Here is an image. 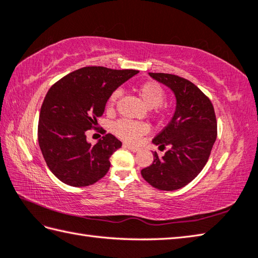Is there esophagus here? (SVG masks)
I'll return each mask as SVG.
<instances>
[{"label":"esophagus","instance_id":"1","mask_svg":"<svg viewBox=\"0 0 258 258\" xmlns=\"http://www.w3.org/2000/svg\"><path fill=\"white\" fill-rule=\"evenodd\" d=\"M124 148L128 149L130 151H132V152H138V151L140 150V149L138 148V146H133V145L127 144V143H124Z\"/></svg>","mask_w":258,"mask_h":258}]
</instances>
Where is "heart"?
Returning <instances> with one entry per match:
<instances>
[{
  "label": "heart",
  "mask_w": 258,
  "mask_h": 258,
  "mask_svg": "<svg viewBox=\"0 0 258 258\" xmlns=\"http://www.w3.org/2000/svg\"><path fill=\"white\" fill-rule=\"evenodd\" d=\"M138 94L143 100V103L148 106L149 108H153V113L158 116H161L166 113L168 107L163 105L165 99V90L160 84L155 82H145L138 86ZM120 92L119 89H115L114 92L109 95L107 99V110H113L117 99L119 98ZM149 127L148 125L141 122H134V120L128 119H119L115 122L113 125V132L116 136L122 139L126 142L135 143L139 141L141 136L148 133Z\"/></svg>",
  "instance_id": "b5f03b06"
}]
</instances>
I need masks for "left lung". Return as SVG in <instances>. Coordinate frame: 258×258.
Masks as SVG:
<instances>
[{"instance_id": "1", "label": "left lung", "mask_w": 258, "mask_h": 258, "mask_svg": "<svg viewBox=\"0 0 258 258\" xmlns=\"http://www.w3.org/2000/svg\"><path fill=\"white\" fill-rule=\"evenodd\" d=\"M172 89L176 108L171 122L153 139L164 155L154 152L153 163L141 171L146 182L156 189L172 191L191 182L208 161L217 139L213 103L190 80L176 75L149 73Z\"/></svg>"}]
</instances>
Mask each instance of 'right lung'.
Returning <instances> with one entry per match:
<instances>
[{
  "mask_svg": "<svg viewBox=\"0 0 258 258\" xmlns=\"http://www.w3.org/2000/svg\"><path fill=\"white\" fill-rule=\"evenodd\" d=\"M139 70L84 67L54 83L45 95L38 124V141L50 171L73 186H87L108 172L109 158L122 146L112 134L95 145L86 140L96 128L109 95Z\"/></svg>",
  "mask_w": 258,
  "mask_h": 258,
  "instance_id": "obj_1",
  "label": "right lung"
}]
</instances>
